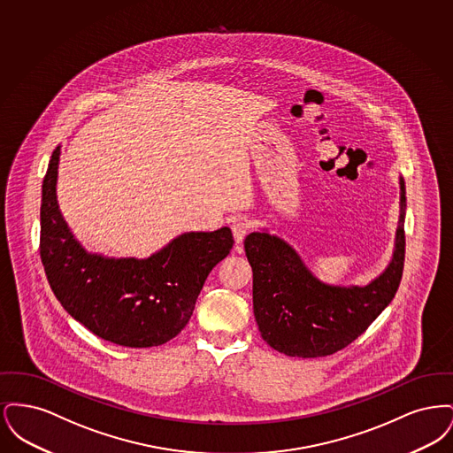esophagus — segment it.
Instances as JSON below:
<instances>
[{
    "label": "esophagus",
    "instance_id": "34e87169",
    "mask_svg": "<svg viewBox=\"0 0 453 453\" xmlns=\"http://www.w3.org/2000/svg\"><path fill=\"white\" fill-rule=\"evenodd\" d=\"M250 227H251L250 222L244 220V219H239V220L233 224V236L236 239L237 244L242 242V239L250 233Z\"/></svg>",
    "mask_w": 453,
    "mask_h": 453
}]
</instances>
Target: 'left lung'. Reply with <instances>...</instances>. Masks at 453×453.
Listing matches in <instances>:
<instances>
[{
  "label": "left lung",
  "instance_id": "left-lung-1",
  "mask_svg": "<svg viewBox=\"0 0 453 453\" xmlns=\"http://www.w3.org/2000/svg\"><path fill=\"white\" fill-rule=\"evenodd\" d=\"M406 185L399 176V220L388 266L365 285L319 280L283 237L266 227L248 234L253 312L261 338L287 357L316 358L357 340L394 299L404 268Z\"/></svg>",
  "mask_w": 453,
  "mask_h": 453
}]
</instances>
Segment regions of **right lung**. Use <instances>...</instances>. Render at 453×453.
<instances>
[{
  "instance_id": "1",
  "label": "right lung",
  "mask_w": 453,
  "mask_h": 453,
  "mask_svg": "<svg viewBox=\"0 0 453 453\" xmlns=\"http://www.w3.org/2000/svg\"><path fill=\"white\" fill-rule=\"evenodd\" d=\"M59 159L61 146L50 156L41 205V258L54 296L71 318L110 343L170 342L190 321L212 268L229 255L231 229L183 233L148 258L89 253L59 209Z\"/></svg>"
}]
</instances>
